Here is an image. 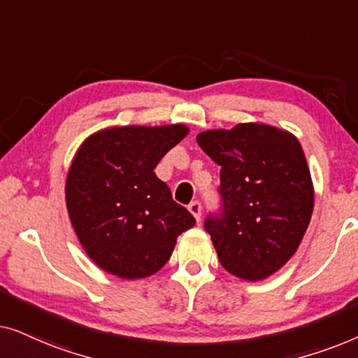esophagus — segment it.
<instances>
[{"label":"esophagus","instance_id":"34e87169","mask_svg":"<svg viewBox=\"0 0 358 358\" xmlns=\"http://www.w3.org/2000/svg\"><path fill=\"white\" fill-rule=\"evenodd\" d=\"M189 212L194 215L195 220L200 222V217H202V203L199 200H194V202L189 203Z\"/></svg>","mask_w":358,"mask_h":358}]
</instances>
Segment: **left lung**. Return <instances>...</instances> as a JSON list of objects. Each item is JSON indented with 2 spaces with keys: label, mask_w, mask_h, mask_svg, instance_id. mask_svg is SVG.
I'll return each mask as SVG.
<instances>
[{
  "label": "left lung",
  "mask_w": 358,
  "mask_h": 358,
  "mask_svg": "<svg viewBox=\"0 0 358 358\" xmlns=\"http://www.w3.org/2000/svg\"><path fill=\"white\" fill-rule=\"evenodd\" d=\"M197 143L220 171V207L205 218L220 264L244 280L277 272L300 246L315 192L295 136L264 124L208 130Z\"/></svg>",
  "instance_id": "obj_1"
}]
</instances>
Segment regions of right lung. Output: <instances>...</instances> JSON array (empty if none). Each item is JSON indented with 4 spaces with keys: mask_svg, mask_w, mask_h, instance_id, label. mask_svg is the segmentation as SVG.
<instances>
[{
    "mask_svg": "<svg viewBox=\"0 0 358 358\" xmlns=\"http://www.w3.org/2000/svg\"><path fill=\"white\" fill-rule=\"evenodd\" d=\"M189 129L119 127L90 136L66 178V207L76 236L102 271L143 278L169 261L176 239L195 224L155 174Z\"/></svg>",
    "mask_w": 358,
    "mask_h": 358,
    "instance_id": "add662e5",
    "label": "right lung"
}]
</instances>
